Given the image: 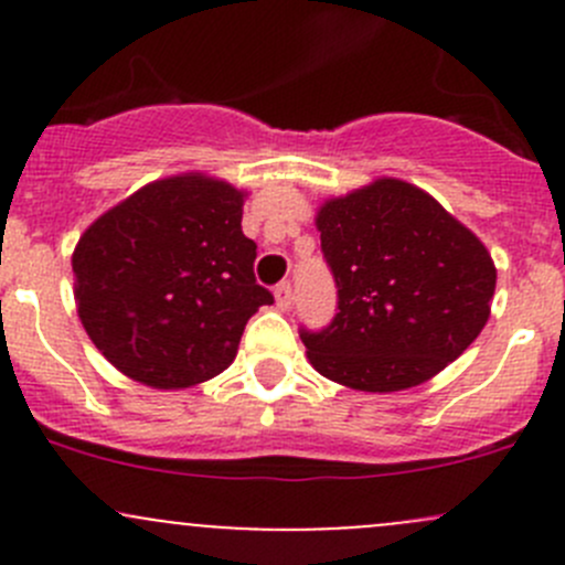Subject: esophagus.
<instances>
[{
    "mask_svg": "<svg viewBox=\"0 0 565 565\" xmlns=\"http://www.w3.org/2000/svg\"><path fill=\"white\" fill-rule=\"evenodd\" d=\"M276 306L281 311H287L292 306V287H289V281H281L276 287Z\"/></svg>",
    "mask_w": 565,
    "mask_h": 565,
    "instance_id": "34e87169",
    "label": "esophagus"
}]
</instances>
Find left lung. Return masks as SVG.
<instances>
[{
  "label": "left lung",
  "instance_id": "obj_1",
  "mask_svg": "<svg viewBox=\"0 0 565 565\" xmlns=\"http://www.w3.org/2000/svg\"><path fill=\"white\" fill-rule=\"evenodd\" d=\"M339 289L328 328L300 330L311 366L355 391L426 383L478 339L498 270L487 246L418 185L383 177L317 213Z\"/></svg>",
  "mask_w": 565,
  "mask_h": 565
}]
</instances>
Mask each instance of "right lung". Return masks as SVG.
<instances>
[{
	"label": "right lung",
	"instance_id": "add662e5",
	"mask_svg": "<svg viewBox=\"0 0 565 565\" xmlns=\"http://www.w3.org/2000/svg\"><path fill=\"white\" fill-rule=\"evenodd\" d=\"M246 191L177 174L130 193L73 250L84 330L125 377L161 391L224 372L246 322L273 295L254 278L243 235Z\"/></svg>",
	"mask_w": 565,
	"mask_h": 565
}]
</instances>
